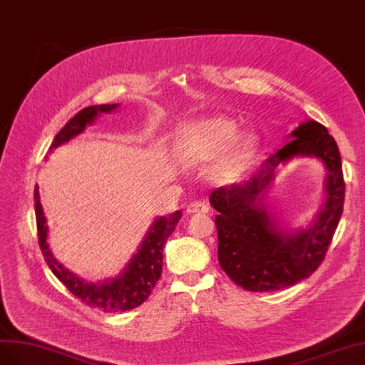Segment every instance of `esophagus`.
<instances>
[{
    "label": "esophagus",
    "mask_w": 365,
    "mask_h": 365,
    "mask_svg": "<svg viewBox=\"0 0 365 365\" xmlns=\"http://www.w3.org/2000/svg\"><path fill=\"white\" fill-rule=\"evenodd\" d=\"M209 206L205 201H192L191 205L186 206V213L187 215H194V213H207Z\"/></svg>",
    "instance_id": "obj_1"
}]
</instances>
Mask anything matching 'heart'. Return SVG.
I'll return each instance as SVG.
<instances>
[{"label": "heart", "instance_id": "1", "mask_svg": "<svg viewBox=\"0 0 365 365\" xmlns=\"http://www.w3.org/2000/svg\"><path fill=\"white\" fill-rule=\"evenodd\" d=\"M235 120L217 115L187 123L180 129L179 156L190 164L218 158L212 168L217 182H228L247 167L259 147V137L254 132L237 133Z\"/></svg>", "mask_w": 365, "mask_h": 365}]
</instances>
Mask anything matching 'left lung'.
I'll return each instance as SVG.
<instances>
[{"label":"left lung","mask_w":365,"mask_h":365,"mask_svg":"<svg viewBox=\"0 0 365 365\" xmlns=\"http://www.w3.org/2000/svg\"><path fill=\"white\" fill-rule=\"evenodd\" d=\"M289 137L290 141L266 159L250 180L218 187L209 198L218 212L215 224L220 264L237 286L250 292L279 290L312 275L325 259L343 213L341 156L328 129L307 120ZM298 155L316 157L326 167V201L305 229L290 231L267 210L264 197L277 165Z\"/></svg>","instance_id":"1"}]
</instances>
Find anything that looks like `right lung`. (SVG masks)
<instances>
[{
    "label": "right lung",
    "mask_w": 365,
    "mask_h": 365,
    "mask_svg": "<svg viewBox=\"0 0 365 365\" xmlns=\"http://www.w3.org/2000/svg\"><path fill=\"white\" fill-rule=\"evenodd\" d=\"M118 105L120 103H105L87 106L84 110H81L56 135V138H53L49 147V153L53 148L69 143L72 138L78 137L79 133H83L84 129L88 125H93L94 120L101 114L117 110ZM34 210L40 250H42L43 257L52 274L78 299L93 308H99L105 313L128 312V309L137 308L148 298V294L152 293L162 272V260H164V257H162V250H164L167 239L171 236L175 225H178L179 220L182 218L180 210H175L174 213L168 215V217L156 218L152 222L150 228L147 230L141 245L138 247V251L132 255L126 267H123V271L114 278H106L103 281L93 282L75 275L53 257L49 244L46 242L48 225L42 203H40L38 186H36L34 190Z\"/></svg>",
    "instance_id": "1"
}]
</instances>
